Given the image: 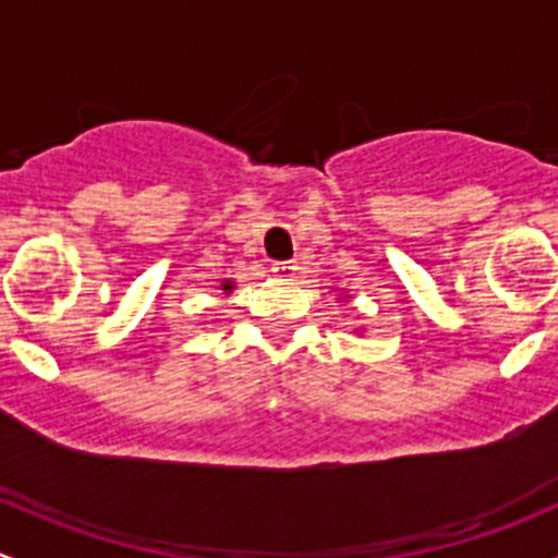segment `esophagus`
I'll return each mask as SVG.
<instances>
[{"label": "esophagus", "mask_w": 558, "mask_h": 558, "mask_svg": "<svg viewBox=\"0 0 558 558\" xmlns=\"http://www.w3.org/2000/svg\"><path fill=\"white\" fill-rule=\"evenodd\" d=\"M296 264L294 262H278V264H272V275L278 280H294L296 278Z\"/></svg>", "instance_id": "obj_1"}]
</instances>
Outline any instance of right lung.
<instances>
[{"label":"right lung","mask_w":558,"mask_h":558,"mask_svg":"<svg viewBox=\"0 0 558 558\" xmlns=\"http://www.w3.org/2000/svg\"><path fill=\"white\" fill-rule=\"evenodd\" d=\"M221 291H223V294H232V291H234V280H223Z\"/></svg>","instance_id":"add662e5"}]
</instances>
